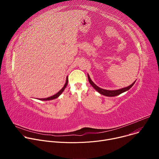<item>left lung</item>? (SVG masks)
<instances>
[{
	"label": "left lung",
	"instance_id": "left-lung-1",
	"mask_svg": "<svg viewBox=\"0 0 159 159\" xmlns=\"http://www.w3.org/2000/svg\"><path fill=\"white\" fill-rule=\"evenodd\" d=\"M87 77H88V79H89V83L91 84V85L97 90V91L100 93L101 94H102L104 96H108V97H114V96H118L126 91H127V90H128L135 83L136 81H134L132 84H131L130 85L126 87H124V88H122V89H118V90H106V89H103L102 88H100L99 87L98 85H96L92 80L91 79H90L89 74H87Z\"/></svg>",
	"mask_w": 159,
	"mask_h": 159
}]
</instances>
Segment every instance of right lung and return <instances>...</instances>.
I'll use <instances>...</instances> for the list:
<instances>
[{
	"label": "right lung",
	"mask_w": 159,
	"mask_h": 159,
	"mask_svg": "<svg viewBox=\"0 0 159 159\" xmlns=\"http://www.w3.org/2000/svg\"><path fill=\"white\" fill-rule=\"evenodd\" d=\"M67 84H68V77H66V82H65V85H64V86L63 87V88L60 90L59 92H58L56 94H55V95H53V96H51V97H49V98H43V99H39V100H41V101H50V100H52V99H56V98H58L59 96H60V95H61V94L63 92V90H64V89H65V87H66V85H67Z\"/></svg>",
	"instance_id": "obj_1"
}]
</instances>
